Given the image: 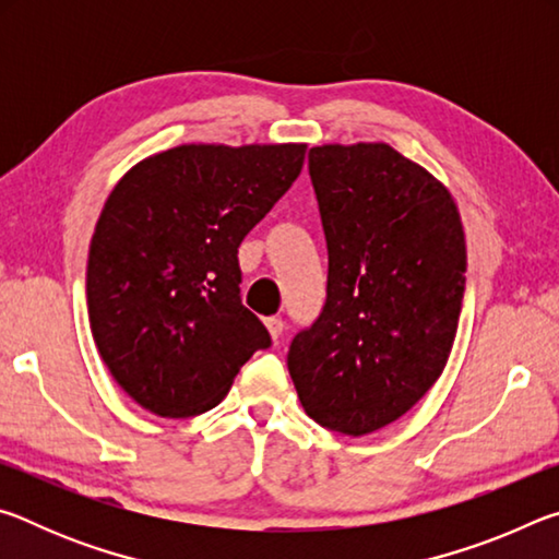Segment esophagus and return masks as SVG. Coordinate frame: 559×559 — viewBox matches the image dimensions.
<instances>
[{"instance_id":"34e87169","label":"esophagus","mask_w":559,"mask_h":559,"mask_svg":"<svg viewBox=\"0 0 559 559\" xmlns=\"http://www.w3.org/2000/svg\"><path fill=\"white\" fill-rule=\"evenodd\" d=\"M263 323H266V330H269V335L273 340H278L283 335V328H286V323H283V318H278V316H271V318L263 320Z\"/></svg>"}]
</instances>
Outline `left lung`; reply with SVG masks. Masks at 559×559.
Masks as SVG:
<instances>
[{
    "instance_id": "1",
    "label": "left lung",
    "mask_w": 559,
    "mask_h": 559,
    "mask_svg": "<svg viewBox=\"0 0 559 559\" xmlns=\"http://www.w3.org/2000/svg\"><path fill=\"white\" fill-rule=\"evenodd\" d=\"M328 241L323 313L288 372L320 427L365 437L439 380L466 288V234L447 185L386 143L308 153Z\"/></svg>"
}]
</instances>
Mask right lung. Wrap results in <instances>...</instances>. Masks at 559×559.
I'll use <instances>...</instances> for the list:
<instances>
[{"mask_svg":"<svg viewBox=\"0 0 559 559\" xmlns=\"http://www.w3.org/2000/svg\"><path fill=\"white\" fill-rule=\"evenodd\" d=\"M306 143L163 150L118 179L88 249L91 333L122 392L167 419L219 404L269 330L236 251L300 175Z\"/></svg>","mask_w":559,"mask_h":559,"instance_id":"right-lung-1","label":"right lung"}]
</instances>
